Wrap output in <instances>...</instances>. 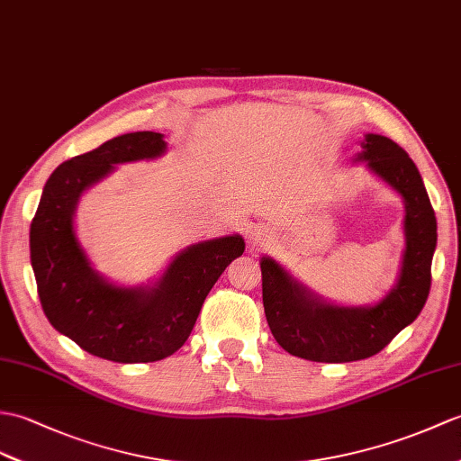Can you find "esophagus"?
Returning <instances> with one entry per match:
<instances>
[{
    "mask_svg": "<svg viewBox=\"0 0 461 461\" xmlns=\"http://www.w3.org/2000/svg\"><path fill=\"white\" fill-rule=\"evenodd\" d=\"M245 240H248L251 251H259L265 248L267 241H269V231L261 226H251L248 231H245Z\"/></svg>",
    "mask_w": 461,
    "mask_h": 461,
    "instance_id": "1",
    "label": "esophagus"
}]
</instances>
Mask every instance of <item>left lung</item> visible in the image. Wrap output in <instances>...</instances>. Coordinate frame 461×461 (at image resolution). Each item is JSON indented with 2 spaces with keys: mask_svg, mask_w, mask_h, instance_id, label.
<instances>
[{
  "mask_svg": "<svg viewBox=\"0 0 461 461\" xmlns=\"http://www.w3.org/2000/svg\"><path fill=\"white\" fill-rule=\"evenodd\" d=\"M356 160L404 200L406 249L399 283L375 306H336L296 283L279 263L261 259L263 306L275 339L291 356L320 363H348L375 356L420 314L430 293L436 216L412 158L389 137L369 133Z\"/></svg>",
  "mask_w": 461,
  "mask_h": 461,
  "instance_id": "obj_1",
  "label": "left lung"
}]
</instances>
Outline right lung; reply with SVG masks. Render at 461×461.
Listing matches in <instances>:
<instances>
[{"label": "right lung", "mask_w": 461, "mask_h": 461, "mask_svg": "<svg viewBox=\"0 0 461 461\" xmlns=\"http://www.w3.org/2000/svg\"><path fill=\"white\" fill-rule=\"evenodd\" d=\"M163 133L113 137L62 163L47 180L31 221V265L49 322L108 361L149 363L185 346L200 308L226 267L245 249L241 235L210 240L178 253L155 286L122 288L92 269L74 231V210L86 188L113 165L167 151Z\"/></svg>", "instance_id": "add662e5"}]
</instances>
